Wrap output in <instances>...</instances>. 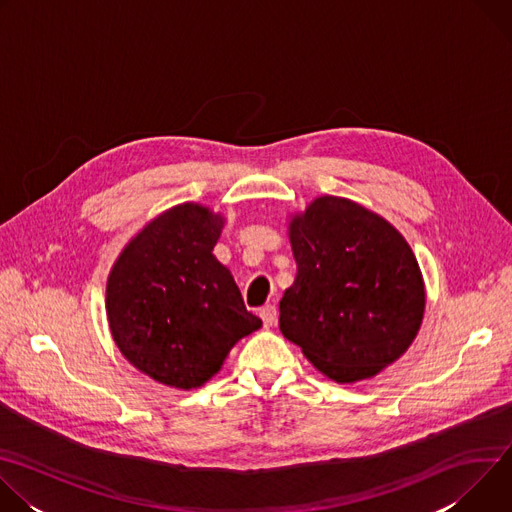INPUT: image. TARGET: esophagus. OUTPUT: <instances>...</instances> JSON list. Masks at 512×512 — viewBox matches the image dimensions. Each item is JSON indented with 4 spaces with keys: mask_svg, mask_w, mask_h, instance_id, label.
<instances>
[{
    "mask_svg": "<svg viewBox=\"0 0 512 512\" xmlns=\"http://www.w3.org/2000/svg\"><path fill=\"white\" fill-rule=\"evenodd\" d=\"M259 316H261V320H263V326L269 328V326H273L275 320H277V308H275L273 304H267L265 308H261Z\"/></svg>",
    "mask_w": 512,
    "mask_h": 512,
    "instance_id": "1",
    "label": "esophagus"
}]
</instances>
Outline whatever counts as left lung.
I'll list each match as a JSON object with an SVG mask.
<instances>
[{"mask_svg":"<svg viewBox=\"0 0 512 512\" xmlns=\"http://www.w3.org/2000/svg\"><path fill=\"white\" fill-rule=\"evenodd\" d=\"M298 263L279 330L336 383L375 377L413 342L425 308L417 259L385 218L336 196L289 225Z\"/></svg>","mask_w":512,"mask_h":512,"instance_id":"1","label":"left lung"}]
</instances>
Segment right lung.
Instances as JSON below:
<instances>
[{
  "label": "right lung",
  "mask_w": 512,
  "mask_h": 512,
  "mask_svg": "<svg viewBox=\"0 0 512 512\" xmlns=\"http://www.w3.org/2000/svg\"><path fill=\"white\" fill-rule=\"evenodd\" d=\"M223 218L180 204L145 227L107 281V318L123 356L158 383H206L229 350L261 328L212 249Z\"/></svg>",
  "instance_id": "add662e5"
}]
</instances>
